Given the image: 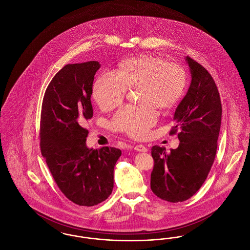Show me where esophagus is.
<instances>
[{
	"label": "esophagus",
	"mask_w": 250,
	"mask_h": 250,
	"mask_svg": "<svg viewBox=\"0 0 250 250\" xmlns=\"http://www.w3.org/2000/svg\"><path fill=\"white\" fill-rule=\"evenodd\" d=\"M134 149L136 150V151H138V152H147L148 151V149L143 145V144H138V145H136L135 147H134Z\"/></svg>",
	"instance_id": "34e87169"
}]
</instances>
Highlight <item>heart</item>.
Wrapping results in <instances>:
<instances>
[{"instance_id":"heart-1","label":"heart","mask_w":250,"mask_h":250,"mask_svg":"<svg viewBox=\"0 0 250 250\" xmlns=\"http://www.w3.org/2000/svg\"><path fill=\"white\" fill-rule=\"evenodd\" d=\"M187 73L176 62L142 54L123 61L114 74L103 73L93 86L95 103L103 110L122 104L126 90L137 89V103L119 109L109 123L115 131L134 138L146 136L156 123L154 107L166 110L175 106L185 93Z\"/></svg>"}]
</instances>
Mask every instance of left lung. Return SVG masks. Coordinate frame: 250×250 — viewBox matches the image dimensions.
<instances>
[{"label": "left lung", "instance_id": "1", "mask_svg": "<svg viewBox=\"0 0 250 250\" xmlns=\"http://www.w3.org/2000/svg\"><path fill=\"white\" fill-rule=\"evenodd\" d=\"M191 83L175 110L169 135L178 134V148L152 147L151 189L169 202H184L201 188L214 163L222 107L214 79L202 64L187 56Z\"/></svg>", "mask_w": 250, "mask_h": 250}]
</instances>
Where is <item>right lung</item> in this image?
Segmentation results:
<instances>
[{
	"label": "right lung",
	"mask_w": 250,
	"mask_h": 250,
	"mask_svg": "<svg viewBox=\"0 0 250 250\" xmlns=\"http://www.w3.org/2000/svg\"><path fill=\"white\" fill-rule=\"evenodd\" d=\"M100 63L66 64L48 84L40 119V149L60 190L80 206L107 200L113 188L120 149L86 146L83 125L93 117L91 95Z\"/></svg>",
	"instance_id": "add662e5"
}]
</instances>
